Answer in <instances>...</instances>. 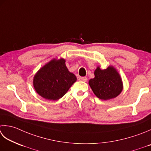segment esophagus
Returning a JSON list of instances; mask_svg holds the SVG:
<instances>
[{
  "instance_id": "esophagus-1",
  "label": "esophagus",
  "mask_w": 151,
  "mask_h": 151,
  "mask_svg": "<svg viewBox=\"0 0 151 151\" xmlns=\"http://www.w3.org/2000/svg\"><path fill=\"white\" fill-rule=\"evenodd\" d=\"M79 80H80V81H83V82H87L88 78L86 77H80Z\"/></svg>"
}]
</instances>
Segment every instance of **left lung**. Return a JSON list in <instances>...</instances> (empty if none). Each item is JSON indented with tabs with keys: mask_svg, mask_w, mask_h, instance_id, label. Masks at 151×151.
<instances>
[{
	"mask_svg": "<svg viewBox=\"0 0 151 151\" xmlns=\"http://www.w3.org/2000/svg\"><path fill=\"white\" fill-rule=\"evenodd\" d=\"M95 77L89 81V85L94 94L102 100H109L116 97L122 92V78L115 68L109 65L101 69L99 66L94 71Z\"/></svg>",
	"mask_w": 151,
	"mask_h": 151,
	"instance_id": "obj_1",
	"label": "left lung"
}]
</instances>
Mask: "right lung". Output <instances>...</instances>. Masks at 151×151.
<instances>
[{"label":"right lung","instance_id":"obj_1","mask_svg":"<svg viewBox=\"0 0 151 151\" xmlns=\"http://www.w3.org/2000/svg\"><path fill=\"white\" fill-rule=\"evenodd\" d=\"M76 81V76L66 67L65 60L54 58L35 74L33 86L43 98L55 101L61 98Z\"/></svg>","mask_w":151,"mask_h":151}]
</instances>
